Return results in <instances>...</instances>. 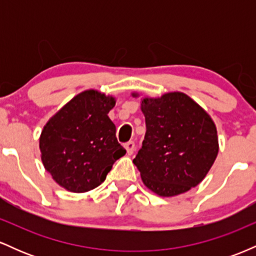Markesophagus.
Returning <instances> with one entry per match:
<instances>
[{
  "label": "esophagus",
  "mask_w": 256,
  "mask_h": 256,
  "mask_svg": "<svg viewBox=\"0 0 256 256\" xmlns=\"http://www.w3.org/2000/svg\"><path fill=\"white\" fill-rule=\"evenodd\" d=\"M125 149H126V152H128V155H132V152H134V142H128L125 144Z\"/></svg>",
  "instance_id": "1"
}]
</instances>
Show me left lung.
<instances>
[{"instance_id": "left-lung-1", "label": "left lung", "mask_w": 256, "mask_h": 256, "mask_svg": "<svg viewBox=\"0 0 256 256\" xmlns=\"http://www.w3.org/2000/svg\"><path fill=\"white\" fill-rule=\"evenodd\" d=\"M140 110L146 132L134 164L143 184L158 196L171 198L201 183L219 152L216 128L210 114L180 91L160 98L144 96Z\"/></svg>"}]
</instances>
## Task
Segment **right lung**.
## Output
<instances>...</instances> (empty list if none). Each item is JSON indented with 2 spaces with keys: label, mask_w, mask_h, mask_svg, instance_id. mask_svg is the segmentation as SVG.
Returning a JSON list of instances; mask_svg holds the SVG:
<instances>
[{
  "label": "right lung",
  "mask_w": 256,
  "mask_h": 256,
  "mask_svg": "<svg viewBox=\"0 0 256 256\" xmlns=\"http://www.w3.org/2000/svg\"><path fill=\"white\" fill-rule=\"evenodd\" d=\"M114 96L95 89L78 94L44 125L40 160L52 178L71 192H86L104 182L126 150L108 113Z\"/></svg>",
  "instance_id": "add662e5"
}]
</instances>
